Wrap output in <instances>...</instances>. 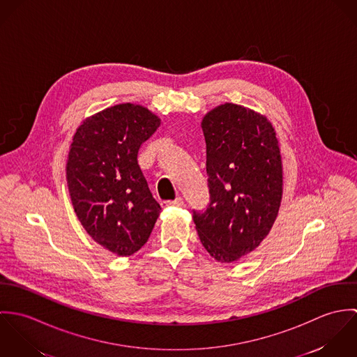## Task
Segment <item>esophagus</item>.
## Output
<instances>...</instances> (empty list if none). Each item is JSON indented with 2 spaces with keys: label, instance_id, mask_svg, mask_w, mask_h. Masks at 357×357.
<instances>
[{
  "label": "esophagus",
  "instance_id": "obj_1",
  "mask_svg": "<svg viewBox=\"0 0 357 357\" xmlns=\"http://www.w3.org/2000/svg\"><path fill=\"white\" fill-rule=\"evenodd\" d=\"M184 199L181 198V197H178V198H176L174 201H165V202H162V206L163 207H167V206H177V207H183L184 206Z\"/></svg>",
  "mask_w": 357,
  "mask_h": 357
}]
</instances>
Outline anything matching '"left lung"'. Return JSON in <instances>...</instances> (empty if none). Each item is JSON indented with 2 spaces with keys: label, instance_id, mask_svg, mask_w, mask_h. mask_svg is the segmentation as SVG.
Wrapping results in <instances>:
<instances>
[{
  "label": "left lung",
  "instance_id": "left-lung-1",
  "mask_svg": "<svg viewBox=\"0 0 357 357\" xmlns=\"http://www.w3.org/2000/svg\"><path fill=\"white\" fill-rule=\"evenodd\" d=\"M201 125L210 204L192 217L207 253L229 264L258 248L278 217L279 142L266 116L234 102L208 111Z\"/></svg>",
  "mask_w": 357,
  "mask_h": 357
}]
</instances>
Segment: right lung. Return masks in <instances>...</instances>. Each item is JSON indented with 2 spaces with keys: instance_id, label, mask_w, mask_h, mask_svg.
Segmentation results:
<instances>
[{
  "instance_id": "add662e5",
  "label": "right lung",
  "mask_w": 357,
  "mask_h": 357,
  "mask_svg": "<svg viewBox=\"0 0 357 357\" xmlns=\"http://www.w3.org/2000/svg\"><path fill=\"white\" fill-rule=\"evenodd\" d=\"M159 125L149 108L123 102L86 118L73 137L66 165L71 204L91 238L114 255L139 252L159 217L137 162Z\"/></svg>"
}]
</instances>
